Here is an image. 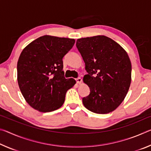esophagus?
Segmentation results:
<instances>
[{
    "label": "esophagus",
    "instance_id": "esophagus-1",
    "mask_svg": "<svg viewBox=\"0 0 151 151\" xmlns=\"http://www.w3.org/2000/svg\"><path fill=\"white\" fill-rule=\"evenodd\" d=\"M76 83H77L78 84H81L82 83V81H83V80H82V78H80V77L76 78Z\"/></svg>",
    "mask_w": 151,
    "mask_h": 151
}]
</instances>
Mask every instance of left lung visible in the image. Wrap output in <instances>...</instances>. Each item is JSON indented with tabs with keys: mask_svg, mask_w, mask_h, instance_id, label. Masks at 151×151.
Returning a JSON list of instances; mask_svg holds the SVG:
<instances>
[{
	"mask_svg": "<svg viewBox=\"0 0 151 151\" xmlns=\"http://www.w3.org/2000/svg\"><path fill=\"white\" fill-rule=\"evenodd\" d=\"M76 47L88 73L84 83L90 88L83 103L89 111L107 114L115 110L126 96L131 83V63L121 45L103 35L82 38Z\"/></svg>",
	"mask_w": 151,
	"mask_h": 151,
	"instance_id": "1",
	"label": "left lung"
}]
</instances>
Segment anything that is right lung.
Here are the masks:
<instances>
[{
    "label": "right lung",
    "mask_w": 151,
    "mask_h": 151,
    "mask_svg": "<svg viewBox=\"0 0 151 151\" xmlns=\"http://www.w3.org/2000/svg\"><path fill=\"white\" fill-rule=\"evenodd\" d=\"M75 40L45 35L25 47L17 63V81L22 96L37 111L47 112L62 106L73 78L64 76L63 58Z\"/></svg>",
    "instance_id": "right-lung-1"
}]
</instances>
